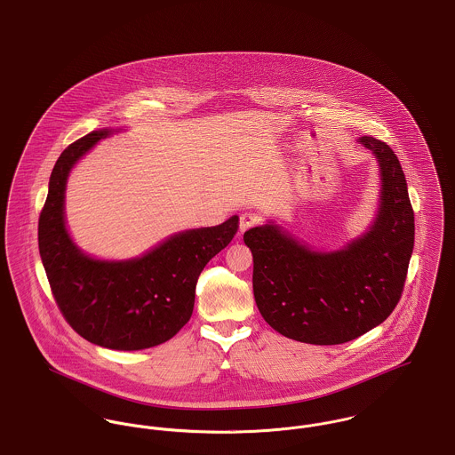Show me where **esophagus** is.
<instances>
[{
    "label": "esophagus",
    "instance_id": "34e87169",
    "mask_svg": "<svg viewBox=\"0 0 455 455\" xmlns=\"http://www.w3.org/2000/svg\"><path fill=\"white\" fill-rule=\"evenodd\" d=\"M258 221H259V218H258L254 212H244V214H241V218H239V232L243 234L247 228L254 227Z\"/></svg>",
    "mask_w": 455,
    "mask_h": 455
}]
</instances>
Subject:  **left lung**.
<instances>
[{"label": "left lung", "mask_w": 455, "mask_h": 455, "mask_svg": "<svg viewBox=\"0 0 455 455\" xmlns=\"http://www.w3.org/2000/svg\"><path fill=\"white\" fill-rule=\"evenodd\" d=\"M379 166V201L369 228L339 249H315L268 220L249 228L256 307L282 336L341 345L395 310L414 249V211L400 161L385 141L360 137Z\"/></svg>", "instance_id": "left-lung-1"}]
</instances>
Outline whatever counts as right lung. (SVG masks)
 <instances>
[{
  "label": "right lung",
  "mask_w": 455,
  "mask_h": 455,
  "mask_svg": "<svg viewBox=\"0 0 455 455\" xmlns=\"http://www.w3.org/2000/svg\"><path fill=\"white\" fill-rule=\"evenodd\" d=\"M102 128L60 154L39 216V254L55 301L86 341L110 350H145L166 343L188 322L196 283L212 256L237 232L234 214L216 227L181 230L137 258L100 259L74 243L66 221V188L72 168L107 137Z\"/></svg>",
  "instance_id": "1"
}]
</instances>
